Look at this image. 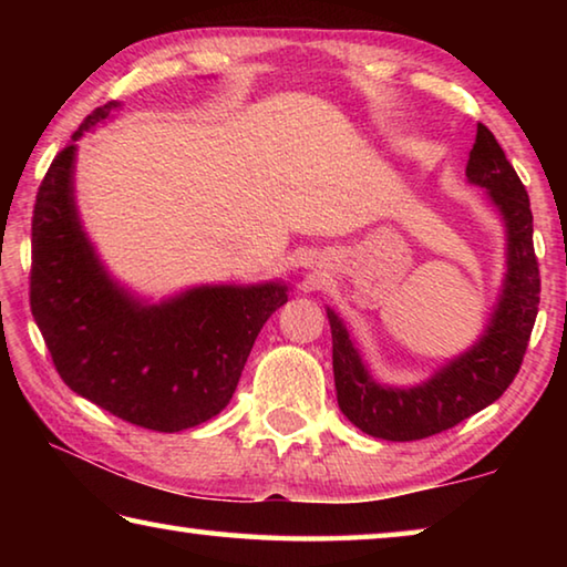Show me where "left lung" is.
<instances>
[{
    "label": "left lung",
    "mask_w": 567,
    "mask_h": 567,
    "mask_svg": "<svg viewBox=\"0 0 567 567\" xmlns=\"http://www.w3.org/2000/svg\"><path fill=\"white\" fill-rule=\"evenodd\" d=\"M465 175L473 185L487 189V197L503 217L507 237V272L501 300L473 348L450 360L422 385L390 388L370 375L348 328L328 307L338 405L354 427L372 437L408 443L455 427L457 422L493 405L511 388L523 364L540 302L530 199L485 124H477Z\"/></svg>",
    "instance_id": "obj_1"
}]
</instances>
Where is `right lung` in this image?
<instances>
[{"instance_id": "right-lung-1", "label": "right lung", "mask_w": 567, "mask_h": 567, "mask_svg": "<svg viewBox=\"0 0 567 567\" xmlns=\"http://www.w3.org/2000/svg\"><path fill=\"white\" fill-rule=\"evenodd\" d=\"M117 107L80 124L37 192L30 305L66 388L132 425L179 433L227 408L287 285H203L150 305L112 280L76 215L74 142Z\"/></svg>"}]
</instances>
